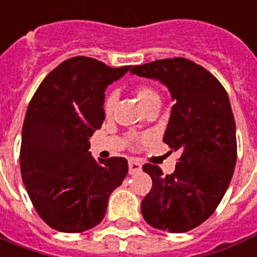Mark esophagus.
<instances>
[{"label": "esophagus", "mask_w": 257, "mask_h": 257, "mask_svg": "<svg viewBox=\"0 0 257 257\" xmlns=\"http://www.w3.org/2000/svg\"><path fill=\"white\" fill-rule=\"evenodd\" d=\"M142 171V163L138 161H135V159H130L128 162V172H130L131 175H134V174H138V172Z\"/></svg>", "instance_id": "34e87169"}]
</instances>
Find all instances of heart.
<instances>
[{"label": "heart", "mask_w": 257, "mask_h": 257, "mask_svg": "<svg viewBox=\"0 0 257 257\" xmlns=\"http://www.w3.org/2000/svg\"><path fill=\"white\" fill-rule=\"evenodd\" d=\"M137 96H138L139 102L142 103L143 107L149 106L150 103L153 102H157V100H161V96L158 94V91L155 89H153L151 86L147 85H141L137 87ZM116 103V93L115 91H110V93L106 95L103 102V110L106 114H111L112 108Z\"/></svg>", "instance_id": "b5f03b06"}]
</instances>
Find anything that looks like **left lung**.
<instances>
[{
	"mask_svg": "<svg viewBox=\"0 0 257 257\" xmlns=\"http://www.w3.org/2000/svg\"><path fill=\"white\" fill-rule=\"evenodd\" d=\"M131 74L168 87L174 106L163 142L182 153L171 175L143 166L153 188L142 200V215L154 228L187 232L212 215L232 179L236 126L228 95L210 71L180 57L134 66Z\"/></svg>",
	"mask_w": 257,
	"mask_h": 257,
	"instance_id": "1",
	"label": "left lung"
}]
</instances>
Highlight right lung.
<instances>
[{
    "mask_svg": "<svg viewBox=\"0 0 257 257\" xmlns=\"http://www.w3.org/2000/svg\"><path fill=\"white\" fill-rule=\"evenodd\" d=\"M130 67L73 57L47 74L29 103L20 153L22 182L51 228L77 233L99 224L110 195L126 178V159L95 161L89 139L103 123L104 90Z\"/></svg>",
    "mask_w": 257,
    "mask_h": 257,
    "instance_id": "obj_1",
    "label": "right lung"
}]
</instances>
